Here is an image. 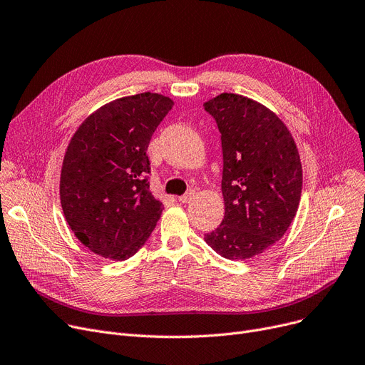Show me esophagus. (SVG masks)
Returning <instances> with one entry per match:
<instances>
[{
    "instance_id": "1",
    "label": "esophagus",
    "mask_w": 365,
    "mask_h": 365,
    "mask_svg": "<svg viewBox=\"0 0 365 365\" xmlns=\"http://www.w3.org/2000/svg\"><path fill=\"white\" fill-rule=\"evenodd\" d=\"M194 197H195V190H189V192H186L185 195L179 197L178 200H179V202H190Z\"/></svg>"
}]
</instances>
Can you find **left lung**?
Returning a JSON list of instances; mask_svg holds the SVG:
<instances>
[{
  "label": "left lung",
  "instance_id": "8db88e82",
  "mask_svg": "<svg viewBox=\"0 0 365 365\" xmlns=\"http://www.w3.org/2000/svg\"><path fill=\"white\" fill-rule=\"evenodd\" d=\"M222 134L225 217L205 242L229 260L263 253L290 227L302 195V163L290 130L264 105L222 93L204 103Z\"/></svg>",
  "mask_w": 365,
  "mask_h": 365
}]
</instances>
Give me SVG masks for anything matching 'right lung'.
<instances>
[{
    "label": "right lung",
    "mask_w": 365,
    "mask_h": 365,
    "mask_svg": "<svg viewBox=\"0 0 365 365\" xmlns=\"http://www.w3.org/2000/svg\"><path fill=\"white\" fill-rule=\"evenodd\" d=\"M173 105L158 93L125 96L94 110L73 133L61 204L71 231L91 253L125 260L157 226L164 205L149 190L146 150Z\"/></svg>",
    "instance_id": "right-lung-1"
}]
</instances>
